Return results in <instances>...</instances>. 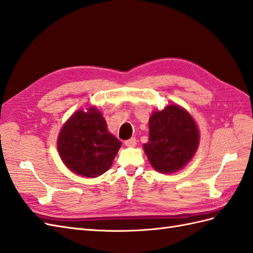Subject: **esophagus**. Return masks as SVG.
<instances>
[{
	"label": "esophagus",
	"mask_w": 253,
	"mask_h": 253,
	"mask_svg": "<svg viewBox=\"0 0 253 253\" xmlns=\"http://www.w3.org/2000/svg\"><path fill=\"white\" fill-rule=\"evenodd\" d=\"M135 144H137V139H135V138H131V139L125 141L126 146H134Z\"/></svg>",
	"instance_id": "obj_1"
}]
</instances>
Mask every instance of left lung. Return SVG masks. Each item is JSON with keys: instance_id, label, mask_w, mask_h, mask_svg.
I'll list each match as a JSON object with an SVG mask.
<instances>
[{"instance_id": "1", "label": "left lung", "mask_w": 253, "mask_h": 253, "mask_svg": "<svg viewBox=\"0 0 253 253\" xmlns=\"http://www.w3.org/2000/svg\"><path fill=\"white\" fill-rule=\"evenodd\" d=\"M150 139L143 145L152 167L173 173L193 157L199 146V130L192 116L175 105L154 112L148 122Z\"/></svg>"}]
</instances>
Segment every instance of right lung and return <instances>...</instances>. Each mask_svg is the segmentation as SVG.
<instances>
[{"label": "right lung", "instance_id": "obj_1", "mask_svg": "<svg viewBox=\"0 0 253 253\" xmlns=\"http://www.w3.org/2000/svg\"><path fill=\"white\" fill-rule=\"evenodd\" d=\"M121 146V141L107 130V123L96 108L77 111L65 123L57 139L65 166L85 177H97L108 171Z\"/></svg>", "mask_w": 253, "mask_h": 253}]
</instances>
